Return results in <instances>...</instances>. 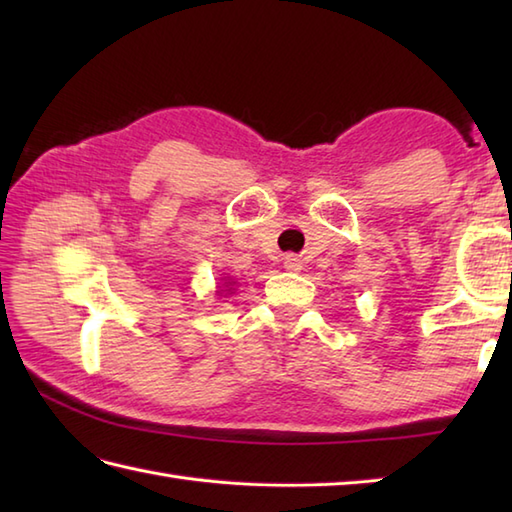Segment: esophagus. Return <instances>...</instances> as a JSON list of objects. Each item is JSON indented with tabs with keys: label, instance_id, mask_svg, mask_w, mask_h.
I'll list each match as a JSON object with an SVG mask.
<instances>
[{
	"label": "esophagus",
	"instance_id": "1",
	"mask_svg": "<svg viewBox=\"0 0 512 512\" xmlns=\"http://www.w3.org/2000/svg\"><path fill=\"white\" fill-rule=\"evenodd\" d=\"M284 268L290 270V273H299V270L303 268L301 266V259L297 255H286L284 257Z\"/></svg>",
	"mask_w": 512,
	"mask_h": 512
}]
</instances>
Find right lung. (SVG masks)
<instances>
[{
    "instance_id": "add662e5",
    "label": "right lung",
    "mask_w": 512,
    "mask_h": 512,
    "mask_svg": "<svg viewBox=\"0 0 512 512\" xmlns=\"http://www.w3.org/2000/svg\"><path fill=\"white\" fill-rule=\"evenodd\" d=\"M228 286H231V281H228ZM233 290V288H231ZM231 290H228V292H231Z\"/></svg>"
}]
</instances>
